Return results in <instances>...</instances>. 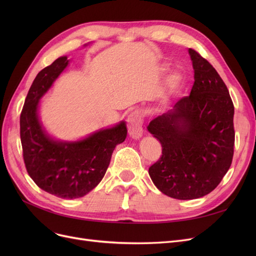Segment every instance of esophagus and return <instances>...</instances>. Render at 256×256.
<instances>
[{"instance_id":"esophagus-1","label":"esophagus","mask_w":256,"mask_h":256,"mask_svg":"<svg viewBox=\"0 0 256 256\" xmlns=\"http://www.w3.org/2000/svg\"><path fill=\"white\" fill-rule=\"evenodd\" d=\"M127 127L130 136L138 138L142 136V118L138 111L131 112L127 118Z\"/></svg>"}]
</instances>
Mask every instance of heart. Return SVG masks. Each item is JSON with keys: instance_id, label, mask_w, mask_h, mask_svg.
<instances>
[{"instance_id": "1", "label": "heart", "mask_w": 256, "mask_h": 256, "mask_svg": "<svg viewBox=\"0 0 256 256\" xmlns=\"http://www.w3.org/2000/svg\"><path fill=\"white\" fill-rule=\"evenodd\" d=\"M180 76H178L177 74H174L172 78H171V80H170V84H171V86H173V88H176L178 84H180Z\"/></svg>"}]
</instances>
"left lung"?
Instances as JSON below:
<instances>
[{
  "label": "left lung",
  "mask_w": 256,
  "mask_h": 256,
  "mask_svg": "<svg viewBox=\"0 0 256 256\" xmlns=\"http://www.w3.org/2000/svg\"><path fill=\"white\" fill-rule=\"evenodd\" d=\"M189 53L194 69L190 95L147 127L162 146L150 176L162 193L177 200L214 190L232 164L235 145L234 104L226 85L198 52Z\"/></svg>",
  "instance_id": "1"
}]
</instances>
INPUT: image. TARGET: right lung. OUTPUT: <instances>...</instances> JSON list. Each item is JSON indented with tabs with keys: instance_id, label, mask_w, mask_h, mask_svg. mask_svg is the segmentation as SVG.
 I'll return each mask as SVG.
<instances>
[{
	"instance_id": "right-lung-1",
	"label": "right lung",
	"mask_w": 256,
	"mask_h": 256,
	"mask_svg": "<svg viewBox=\"0 0 256 256\" xmlns=\"http://www.w3.org/2000/svg\"><path fill=\"white\" fill-rule=\"evenodd\" d=\"M68 65L66 56L38 72L20 114V138L26 171L38 187L62 198L86 194L102 182L112 152L125 141L126 124L100 130L80 142H56L37 118L38 102Z\"/></svg>"
}]
</instances>
